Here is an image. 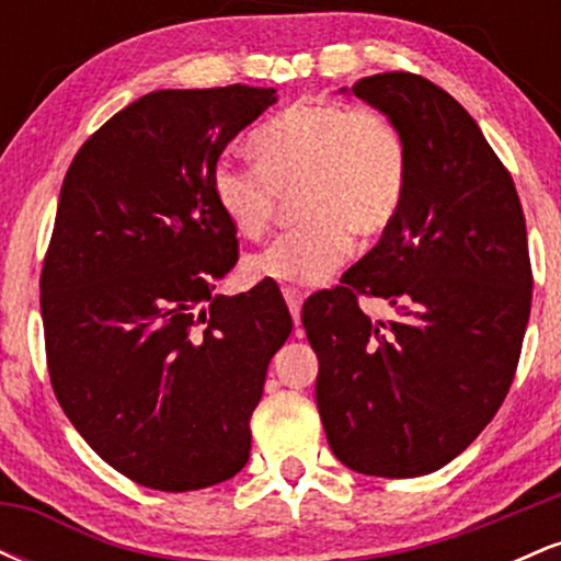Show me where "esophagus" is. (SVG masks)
I'll use <instances>...</instances> for the list:
<instances>
[{
	"label": "esophagus",
	"mask_w": 561,
	"mask_h": 561,
	"mask_svg": "<svg viewBox=\"0 0 561 561\" xmlns=\"http://www.w3.org/2000/svg\"><path fill=\"white\" fill-rule=\"evenodd\" d=\"M282 295H285V300H287V308H289V313H293V319H295V327H300L302 293H300L298 287H285V289H282Z\"/></svg>",
	"instance_id": "1"
}]
</instances>
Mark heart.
<instances>
[{
  "instance_id": "heart-1",
  "label": "heart",
  "mask_w": 561,
  "mask_h": 561,
  "mask_svg": "<svg viewBox=\"0 0 561 561\" xmlns=\"http://www.w3.org/2000/svg\"><path fill=\"white\" fill-rule=\"evenodd\" d=\"M259 160L221 158L214 197L244 237L272 227L285 195H298L302 227L279 234L244 261L253 279L317 287L343 266L353 231L375 237L403 205L409 150L388 115L337 102L302 100L253 134Z\"/></svg>"
}]
</instances>
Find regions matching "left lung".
I'll use <instances>...</instances> for the list:
<instances>
[{
	"instance_id": "obj_1",
	"label": "left lung",
	"mask_w": 561,
	"mask_h": 561,
	"mask_svg": "<svg viewBox=\"0 0 561 561\" xmlns=\"http://www.w3.org/2000/svg\"><path fill=\"white\" fill-rule=\"evenodd\" d=\"M353 94L403 134L409 184L343 285L308 298L302 327L332 454L353 472L420 478L456 459L512 388L533 298L525 216L480 126L433 81L396 70ZM358 294L399 317L371 322Z\"/></svg>"
}]
</instances>
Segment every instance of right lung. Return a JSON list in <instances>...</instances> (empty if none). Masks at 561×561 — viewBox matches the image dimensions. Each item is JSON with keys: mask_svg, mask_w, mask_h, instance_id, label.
<instances>
[{"mask_svg": "<svg viewBox=\"0 0 561 561\" xmlns=\"http://www.w3.org/2000/svg\"><path fill=\"white\" fill-rule=\"evenodd\" d=\"M276 89H158L83 141L42 268L57 401L128 480L184 493L234 478L268 362L293 332L272 287L214 295L237 263L214 165Z\"/></svg>", "mask_w": 561, "mask_h": 561, "instance_id": "right-lung-1", "label": "right lung"}]
</instances>
